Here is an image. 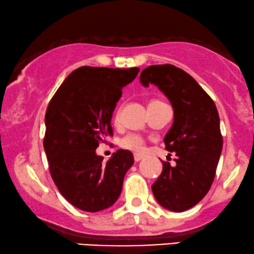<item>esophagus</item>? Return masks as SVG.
Here are the masks:
<instances>
[{"label": "esophagus", "mask_w": 254, "mask_h": 254, "mask_svg": "<svg viewBox=\"0 0 254 254\" xmlns=\"http://www.w3.org/2000/svg\"><path fill=\"white\" fill-rule=\"evenodd\" d=\"M142 158H143L142 155H139V154L133 155V160H135V162H139L140 160H142Z\"/></svg>", "instance_id": "34e87169"}]
</instances>
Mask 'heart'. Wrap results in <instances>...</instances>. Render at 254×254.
I'll return each mask as SVG.
<instances>
[{
    "label": "heart",
    "instance_id": "obj_1",
    "mask_svg": "<svg viewBox=\"0 0 254 254\" xmlns=\"http://www.w3.org/2000/svg\"><path fill=\"white\" fill-rule=\"evenodd\" d=\"M150 103H158V100H152ZM121 145L127 150L135 151V152H143L145 148V140L142 138V136L137 135V133H130V135L125 136L122 139Z\"/></svg>",
    "mask_w": 254,
    "mask_h": 254
}]
</instances>
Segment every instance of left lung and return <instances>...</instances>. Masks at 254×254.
Listing matches in <instances>:
<instances>
[{"label": "left lung", "instance_id": "obj_1", "mask_svg": "<svg viewBox=\"0 0 254 254\" xmlns=\"http://www.w3.org/2000/svg\"><path fill=\"white\" fill-rule=\"evenodd\" d=\"M140 82L158 86L174 108V123L164 144L168 151L176 152V166L163 161L151 189L162 207L183 212L200 202L214 181L222 150L218 110L196 80L174 65L146 67Z\"/></svg>", "mask_w": 254, "mask_h": 254}]
</instances>
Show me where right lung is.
Returning <instances> with one entry per match:
<instances>
[{
    "label": "right lung",
    "instance_id": "obj_1",
    "mask_svg": "<svg viewBox=\"0 0 254 254\" xmlns=\"http://www.w3.org/2000/svg\"><path fill=\"white\" fill-rule=\"evenodd\" d=\"M138 72V67H79L60 85L46 110L44 148L51 176L60 194L85 212L112 206L133 164L131 151L119 149L103 163L96 149L114 135L112 112L122 88Z\"/></svg>",
    "mask_w": 254,
    "mask_h": 254
}]
</instances>
